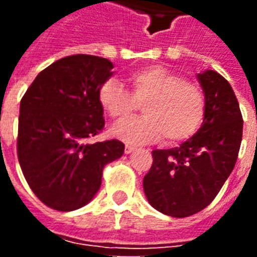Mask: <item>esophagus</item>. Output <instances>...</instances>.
<instances>
[{
  "label": "esophagus",
  "instance_id": "34e87169",
  "mask_svg": "<svg viewBox=\"0 0 257 257\" xmlns=\"http://www.w3.org/2000/svg\"><path fill=\"white\" fill-rule=\"evenodd\" d=\"M132 151H135L134 146H129V145L125 146V153H126V154H131Z\"/></svg>",
  "mask_w": 257,
  "mask_h": 257
}]
</instances>
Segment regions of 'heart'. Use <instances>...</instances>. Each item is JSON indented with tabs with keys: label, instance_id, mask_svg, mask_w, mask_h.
Here are the masks:
<instances>
[{
	"label": "heart",
	"instance_id": "obj_1",
	"mask_svg": "<svg viewBox=\"0 0 257 257\" xmlns=\"http://www.w3.org/2000/svg\"><path fill=\"white\" fill-rule=\"evenodd\" d=\"M131 92L115 79H107L97 90L101 108L118 122L125 121L143 104L145 115L114 126L118 139L132 145L167 143L190 139L201 126L206 100L198 85L162 66H150L128 75Z\"/></svg>",
	"mask_w": 257,
	"mask_h": 257
}]
</instances>
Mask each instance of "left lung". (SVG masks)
Wrapping results in <instances>:
<instances>
[{
	"label": "left lung",
	"mask_w": 257,
	"mask_h": 257,
	"mask_svg": "<svg viewBox=\"0 0 257 257\" xmlns=\"http://www.w3.org/2000/svg\"><path fill=\"white\" fill-rule=\"evenodd\" d=\"M206 111L198 132L179 147L154 150L143 179L149 202L161 213L187 217L215 199L237 162L242 114L226 78L213 70L198 74Z\"/></svg>",
	"instance_id": "1"
}]
</instances>
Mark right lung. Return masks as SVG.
I'll list each match as a JSON object with an SVG mask.
<instances>
[{
    "instance_id": "right-lung-1",
    "label": "right lung",
    "mask_w": 257,
    "mask_h": 257,
    "mask_svg": "<svg viewBox=\"0 0 257 257\" xmlns=\"http://www.w3.org/2000/svg\"><path fill=\"white\" fill-rule=\"evenodd\" d=\"M110 60L92 55L59 59L38 74L20 101L18 158L41 202L78 209L100 189L106 164L123 154L117 139L89 143L104 128L97 100L111 77Z\"/></svg>"
}]
</instances>
